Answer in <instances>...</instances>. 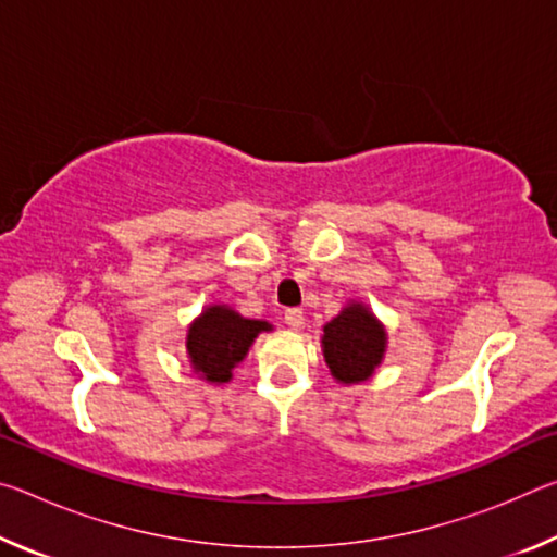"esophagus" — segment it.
I'll return each instance as SVG.
<instances>
[{"label": "esophagus", "instance_id": "esophagus-1", "mask_svg": "<svg viewBox=\"0 0 557 557\" xmlns=\"http://www.w3.org/2000/svg\"><path fill=\"white\" fill-rule=\"evenodd\" d=\"M285 324L292 329V332H299V329L305 326V312H301V309H287Z\"/></svg>", "mask_w": 557, "mask_h": 557}]
</instances>
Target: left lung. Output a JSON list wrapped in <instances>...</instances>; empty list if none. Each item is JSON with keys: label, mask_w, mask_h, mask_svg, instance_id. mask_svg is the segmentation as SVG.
<instances>
[{"label": "left lung", "mask_w": 557, "mask_h": 557, "mask_svg": "<svg viewBox=\"0 0 557 557\" xmlns=\"http://www.w3.org/2000/svg\"><path fill=\"white\" fill-rule=\"evenodd\" d=\"M388 332L369 305L351 299L324 324L322 354L336 383H366L383 363Z\"/></svg>", "instance_id": "left-lung-1"}]
</instances>
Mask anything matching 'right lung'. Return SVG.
<instances>
[{
	"label": "right lung",
	"mask_w": 557,
	"mask_h": 557,
	"mask_svg": "<svg viewBox=\"0 0 557 557\" xmlns=\"http://www.w3.org/2000/svg\"><path fill=\"white\" fill-rule=\"evenodd\" d=\"M262 332H272L265 319H248L228 305H206L186 329V358L196 379L209 385L228 383Z\"/></svg>",
	"instance_id": "right-lung-1"
}]
</instances>
